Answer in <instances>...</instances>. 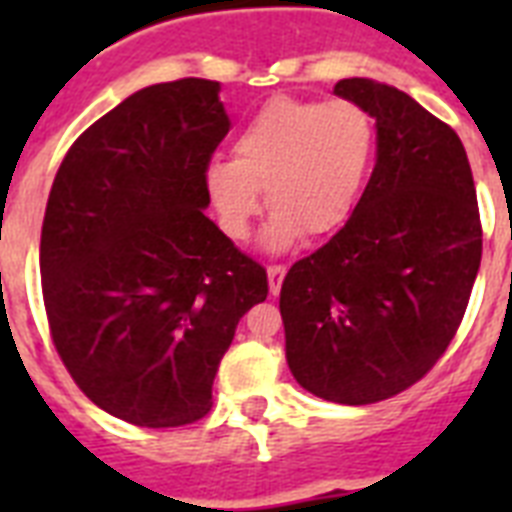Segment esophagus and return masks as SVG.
I'll return each mask as SVG.
<instances>
[{
	"mask_svg": "<svg viewBox=\"0 0 512 512\" xmlns=\"http://www.w3.org/2000/svg\"><path fill=\"white\" fill-rule=\"evenodd\" d=\"M284 273H287V268H284V265H268V289H271L273 297L279 295L281 281H284Z\"/></svg>",
	"mask_w": 512,
	"mask_h": 512,
	"instance_id": "esophagus-1",
	"label": "esophagus"
}]
</instances>
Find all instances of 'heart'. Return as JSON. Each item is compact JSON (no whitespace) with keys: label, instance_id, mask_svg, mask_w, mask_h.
I'll return each mask as SVG.
<instances>
[{"label":"heart","instance_id":"heart-1","mask_svg":"<svg viewBox=\"0 0 512 512\" xmlns=\"http://www.w3.org/2000/svg\"><path fill=\"white\" fill-rule=\"evenodd\" d=\"M374 146L372 116L356 103L268 100L233 140V162L215 159L204 172L220 228L233 241L247 239L265 191L273 207L265 249H289L303 233L332 236L356 212Z\"/></svg>","mask_w":512,"mask_h":512}]
</instances>
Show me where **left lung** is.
Here are the masks:
<instances>
[{"mask_svg": "<svg viewBox=\"0 0 512 512\" xmlns=\"http://www.w3.org/2000/svg\"><path fill=\"white\" fill-rule=\"evenodd\" d=\"M377 127L356 212L281 284L287 364L308 393L377 404L425 377L452 342L481 265V220L457 132L406 92L342 79Z\"/></svg>", "mask_w": 512, "mask_h": 512, "instance_id": "obj_1", "label": "left lung"}]
</instances>
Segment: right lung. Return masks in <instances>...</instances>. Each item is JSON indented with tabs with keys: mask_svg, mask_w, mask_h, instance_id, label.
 Masks as SVG:
<instances>
[{
	"mask_svg": "<svg viewBox=\"0 0 512 512\" xmlns=\"http://www.w3.org/2000/svg\"><path fill=\"white\" fill-rule=\"evenodd\" d=\"M231 130L220 82L143 87L60 164L42 225L52 340L92 404L140 428L212 406L236 324L268 297L263 265L204 209L209 156Z\"/></svg>",
	"mask_w": 512,
	"mask_h": 512,
	"instance_id": "right-lung-1",
	"label": "right lung"
}]
</instances>
